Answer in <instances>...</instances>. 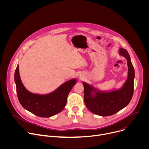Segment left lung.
<instances>
[{"mask_svg":"<svg viewBox=\"0 0 149 149\" xmlns=\"http://www.w3.org/2000/svg\"><path fill=\"white\" fill-rule=\"evenodd\" d=\"M119 53L127 59L129 68L128 77L120 90L107 93L100 92L89 84L82 83L84 87L85 104L90 111L97 115L109 116L114 114L126 107L132 98L134 91V69L127 51L120 48Z\"/></svg>","mask_w":149,"mask_h":149,"instance_id":"1","label":"left lung"}]
</instances>
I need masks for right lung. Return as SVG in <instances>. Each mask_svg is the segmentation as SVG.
I'll return each mask as SVG.
<instances>
[{"label":"right lung","instance_id":"right-lung-1","mask_svg":"<svg viewBox=\"0 0 149 149\" xmlns=\"http://www.w3.org/2000/svg\"><path fill=\"white\" fill-rule=\"evenodd\" d=\"M15 81L17 98L22 107L38 117H50L64 109L68 95L77 80L68 81L55 91L47 95L32 94L25 88L21 81L17 65L15 72Z\"/></svg>","mask_w":149,"mask_h":149}]
</instances>
